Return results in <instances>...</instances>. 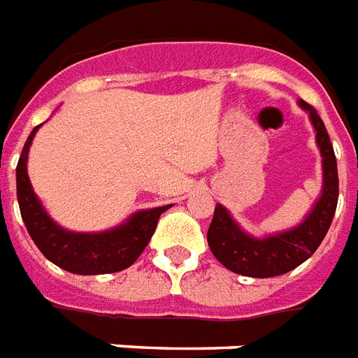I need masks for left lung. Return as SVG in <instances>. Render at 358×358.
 <instances>
[{"instance_id": "1", "label": "left lung", "mask_w": 358, "mask_h": 358, "mask_svg": "<svg viewBox=\"0 0 358 358\" xmlns=\"http://www.w3.org/2000/svg\"><path fill=\"white\" fill-rule=\"evenodd\" d=\"M300 108L309 113L311 125L317 132V145L322 157V192L306 220L288 231L273 233L267 237H252L243 231L231 218L226 206L216 205L206 241L216 260L233 273L267 279L288 273L294 267L311 258L324 239L338 206V163L327 127L313 106L300 100Z\"/></svg>"}]
</instances>
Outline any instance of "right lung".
<instances>
[{
  "label": "right lung",
  "instance_id": "right-lung-1",
  "mask_svg": "<svg viewBox=\"0 0 358 358\" xmlns=\"http://www.w3.org/2000/svg\"><path fill=\"white\" fill-rule=\"evenodd\" d=\"M39 127L30 132L17 165L18 206L31 241L47 260L70 273H117L131 267L152 239L159 216L171 205L138 210L121 226L102 233H76L60 227L39 203L26 169L31 140Z\"/></svg>",
  "mask_w": 358,
  "mask_h": 358
}]
</instances>
